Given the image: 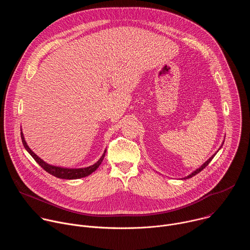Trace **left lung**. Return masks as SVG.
I'll return each mask as SVG.
<instances>
[{"label":"left lung","instance_id":"left-lung-1","mask_svg":"<svg viewBox=\"0 0 250 250\" xmlns=\"http://www.w3.org/2000/svg\"><path fill=\"white\" fill-rule=\"evenodd\" d=\"M223 145H224V142H223ZM221 148H222V146H221V147H220V148H219V150H220V149H221ZM217 152H218V151H217ZM217 152H216V153H215V154H213V155H211V156H210V157H209V158H208V160H207V161H206V162H205V163H204V164H203V165H202V166H201V167H199V168H198V169H196V170H195V171H193V172H192V173H191V174H190V175H188V176H187V177H185V178H183V179H185V180H186V179H189V178H192V177H193V176H195V175H197V174H198V173H200V172H201V171H202V170H203V169H204V168H206V167H207V166H208V163H209V162H210V161H211V159H212V158H213V157H215V155H216V154H217Z\"/></svg>","mask_w":250,"mask_h":250}]
</instances>
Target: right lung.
<instances>
[{"label":"right lung","mask_w":250,"mask_h":250,"mask_svg":"<svg viewBox=\"0 0 250 250\" xmlns=\"http://www.w3.org/2000/svg\"><path fill=\"white\" fill-rule=\"evenodd\" d=\"M21 141L22 145L24 146V148L26 149V151L32 156V158L37 161L46 172H48L49 174L57 177V178H61V179H68V180H73V179H79V178H83L86 177L90 174H92L93 172H95L98 167L101 165V163L103 162V159L104 157L105 151H104L103 155L101 156V158L93 165L89 166V167H83V168H66V167H60V166H54L51 164L46 163L45 161H43L41 157H39L37 154H35L27 146L26 141L24 139L23 133L22 131L21 132Z\"/></svg>","instance_id":"1"}]
</instances>
